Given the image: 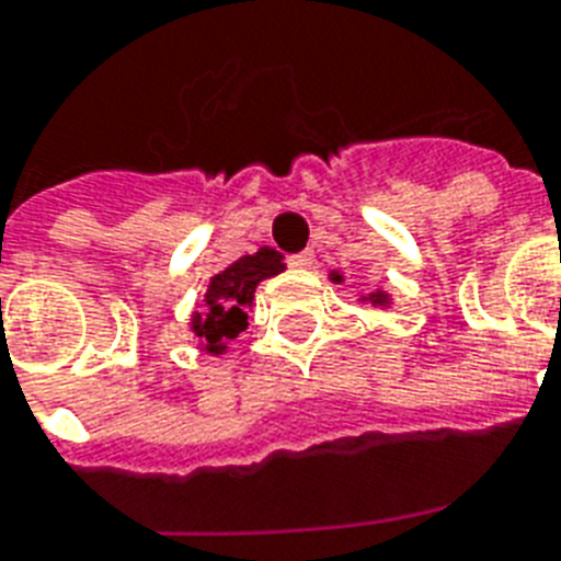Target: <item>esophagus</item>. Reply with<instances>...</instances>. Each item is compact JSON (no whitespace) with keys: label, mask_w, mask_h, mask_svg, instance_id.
Instances as JSON below:
<instances>
[{"label":"esophagus","mask_w":561,"mask_h":561,"mask_svg":"<svg viewBox=\"0 0 561 561\" xmlns=\"http://www.w3.org/2000/svg\"><path fill=\"white\" fill-rule=\"evenodd\" d=\"M312 251H298V254H289V260H286V263H289V266L293 268H310L312 266Z\"/></svg>","instance_id":"1"}]
</instances>
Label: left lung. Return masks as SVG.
<instances>
[{
  "instance_id": "left-lung-1",
  "label": "left lung",
  "mask_w": 561,
  "mask_h": 561,
  "mask_svg": "<svg viewBox=\"0 0 561 561\" xmlns=\"http://www.w3.org/2000/svg\"><path fill=\"white\" fill-rule=\"evenodd\" d=\"M330 280H342V275H336V272H333V277H330ZM363 301H371V304H386V301H389V298H386L383 293H371V295H368V298H363Z\"/></svg>"
}]
</instances>
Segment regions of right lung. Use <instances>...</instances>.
I'll return each mask as SVG.
<instances>
[{
    "label": "right lung",
    "mask_w": 561,
    "mask_h": 561,
    "mask_svg": "<svg viewBox=\"0 0 561 561\" xmlns=\"http://www.w3.org/2000/svg\"><path fill=\"white\" fill-rule=\"evenodd\" d=\"M284 272L280 254L275 249H260L257 254H245L237 263L219 272L207 286L202 312L193 316L195 336H202L204 351L221 354L225 342L237 340L249 324V307L254 301V289L260 280Z\"/></svg>",
    "instance_id": "right-lung-1"
}]
</instances>
